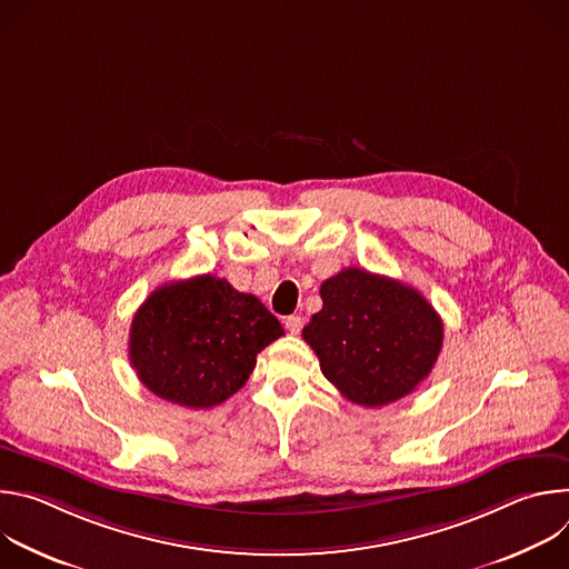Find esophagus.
I'll return each instance as SVG.
<instances>
[{
	"instance_id": "1",
	"label": "esophagus",
	"mask_w": 569,
	"mask_h": 569,
	"mask_svg": "<svg viewBox=\"0 0 569 569\" xmlns=\"http://www.w3.org/2000/svg\"><path fill=\"white\" fill-rule=\"evenodd\" d=\"M301 327H303V319H301L299 315H290V317H286V329H288L292 336H297V333L301 331Z\"/></svg>"
}]
</instances>
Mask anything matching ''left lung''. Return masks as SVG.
Here are the masks:
<instances>
[{
	"label": "left lung",
	"instance_id": "1",
	"mask_svg": "<svg viewBox=\"0 0 569 569\" xmlns=\"http://www.w3.org/2000/svg\"><path fill=\"white\" fill-rule=\"evenodd\" d=\"M319 295L323 306L301 338L345 398L382 408L428 378L443 347V321L419 290L347 268Z\"/></svg>",
	"mask_w": 569,
	"mask_h": 569
}]
</instances>
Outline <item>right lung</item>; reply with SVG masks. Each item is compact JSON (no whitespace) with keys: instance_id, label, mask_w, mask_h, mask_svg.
<instances>
[{"instance_id":"obj_1","label":"right lung","mask_w":569,"mask_h":569,"mask_svg":"<svg viewBox=\"0 0 569 569\" xmlns=\"http://www.w3.org/2000/svg\"><path fill=\"white\" fill-rule=\"evenodd\" d=\"M281 336L279 319L254 295L200 274L148 295L132 317L128 353L154 396L207 410L246 385L257 356Z\"/></svg>"}]
</instances>
